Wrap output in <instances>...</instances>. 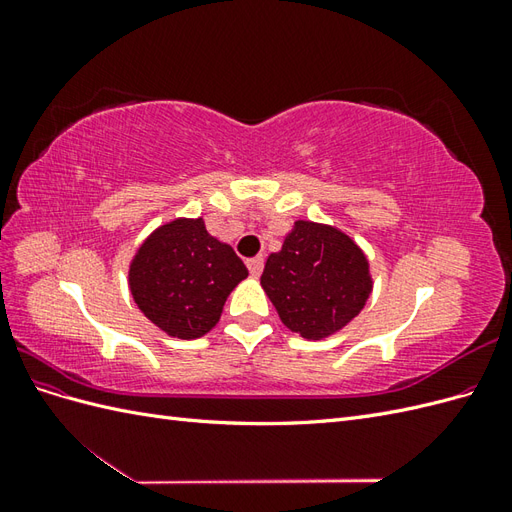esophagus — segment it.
Wrapping results in <instances>:
<instances>
[{"instance_id": "1", "label": "esophagus", "mask_w": 512, "mask_h": 512, "mask_svg": "<svg viewBox=\"0 0 512 512\" xmlns=\"http://www.w3.org/2000/svg\"><path fill=\"white\" fill-rule=\"evenodd\" d=\"M262 267H265V258H262V256H256V258L247 260V269H250V273L254 277H258L262 273Z\"/></svg>"}]
</instances>
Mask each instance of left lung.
Masks as SVG:
<instances>
[{
  "label": "left lung",
  "mask_w": 512,
  "mask_h": 512,
  "mask_svg": "<svg viewBox=\"0 0 512 512\" xmlns=\"http://www.w3.org/2000/svg\"><path fill=\"white\" fill-rule=\"evenodd\" d=\"M260 284L282 322L305 339H322L361 312L371 292L365 254L337 228L294 222L282 250L267 258Z\"/></svg>",
  "instance_id": "obj_1"
}]
</instances>
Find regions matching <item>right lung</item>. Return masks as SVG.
<instances>
[{"instance_id":"obj_1","label":"right lung","mask_w":512,"mask_h":512,"mask_svg":"<svg viewBox=\"0 0 512 512\" xmlns=\"http://www.w3.org/2000/svg\"><path fill=\"white\" fill-rule=\"evenodd\" d=\"M247 277L230 245L203 220H175L141 245L130 267L138 309L168 335L196 339L218 324L226 297Z\"/></svg>"}]
</instances>
